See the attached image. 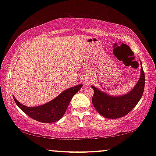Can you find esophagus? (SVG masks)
Returning a JSON list of instances; mask_svg holds the SVG:
<instances>
[{
	"label": "esophagus",
	"instance_id": "34e87169",
	"mask_svg": "<svg viewBox=\"0 0 156 156\" xmlns=\"http://www.w3.org/2000/svg\"><path fill=\"white\" fill-rule=\"evenodd\" d=\"M84 83H85V84H87V82H87V79H86V78H85V79H84Z\"/></svg>",
	"mask_w": 156,
	"mask_h": 156
}]
</instances>
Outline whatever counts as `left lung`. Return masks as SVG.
I'll return each instance as SVG.
<instances>
[{"label": "left lung", "instance_id": "obj_1", "mask_svg": "<svg viewBox=\"0 0 156 156\" xmlns=\"http://www.w3.org/2000/svg\"><path fill=\"white\" fill-rule=\"evenodd\" d=\"M145 87V74L142 65L140 76L131 91L119 97H113L100 91L94 86L92 104L102 116L107 119H119L129 114L140 101Z\"/></svg>", "mask_w": 156, "mask_h": 156}]
</instances>
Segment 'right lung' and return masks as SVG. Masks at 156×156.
I'll use <instances>...</instances> for the list:
<instances>
[{
	"label": "right lung",
	"mask_w": 156,
	"mask_h": 156,
	"mask_svg": "<svg viewBox=\"0 0 156 156\" xmlns=\"http://www.w3.org/2000/svg\"><path fill=\"white\" fill-rule=\"evenodd\" d=\"M82 86V84H79L66 89L48 103L35 107L23 105L14 96L12 97L18 107L30 118L42 123H52L59 121L64 116L72 97Z\"/></svg>",
	"instance_id": "1"
}]
</instances>
